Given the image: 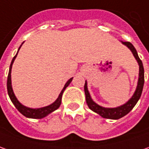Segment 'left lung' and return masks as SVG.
I'll return each mask as SVG.
<instances>
[{
  "mask_svg": "<svg viewBox=\"0 0 149 149\" xmlns=\"http://www.w3.org/2000/svg\"><path fill=\"white\" fill-rule=\"evenodd\" d=\"M121 42H122V44L126 45L129 49H130L132 54H134V58H136L138 63H139V73L138 85H137L136 90L133 96L126 102L125 104L120 105V106H118V107H116V108H105L103 106L97 105L91 99L90 93H89L88 89H87V82H86V81L85 82L84 86L86 100V103H87L88 107L92 111H94L95 113H97L98 115H100L101 117L105 118V119H110V120L120 119L123 116H126L128 113L130 112V110L137 104L138 100H139V98L141 96L142 91H143V84H144V69H143V63H142V61L139 58V55H138V53L136 51L135 48L130 42H123V41H121Z\"/></svg>",
  "mask_w": 149,
  "mask_h": 149,
  "instance_id": "8db88e82",
  "label": "left lung"
}]
</instances>
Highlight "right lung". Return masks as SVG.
I'll return each instance as SVG.
<instances>
[{
  "mask_svg": "<svg viewBox=\"0 0 149 149\" xmlns=\"http://www.w3.org/2000/svg\"><path fill=\"white\" fill-rule=\"evenodd\" d=\"M22 44L20 45V47L22 46ZM20 47L19 48L18 52ZM18 52L17 54H15V56L14 57L12 61H11V63H10V70H9V73H8V77H7V91H8V95L10 96V99L12 101V103L14 104V105L15 106V108L23 115L25 117L27 118H32V119H42L45 116H47L48 115H49L50 113L54 112V110H56L58 108H59V106L61 105V101H62V96H63V93L64 90L68 86V85L71 83V81H72V77L70 78L67 83L65 84L63 89L62 90V91L60 92L58 99L54 101L53 104L48 105V106H45V107H42V108H38V109H32V108H29V107H26L23 105L21 103H19V101L17 100L16 96L15 95L13 92V89H12V86H11V68H12V64H13L14 61L16 58L17 54H18Z\"/></svg>",
  "mask_w": 149,
  "mask_h": 149,
  "instance_id": "1",
  "label": "right lung"
}]
</instances>
